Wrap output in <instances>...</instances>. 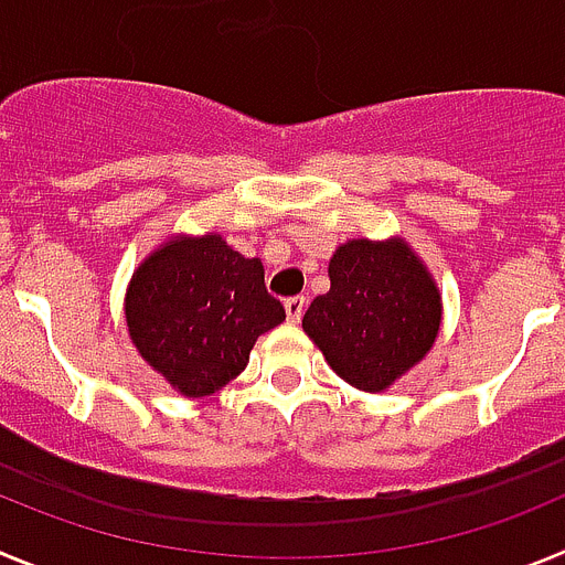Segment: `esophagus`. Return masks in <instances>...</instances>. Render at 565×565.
Wrapping results in <instances>:
<instances>
[{
	"mask_svg": "<svg viewBox=\"0 0 565 565\" xmlns=\"http://www.w3.org/2000/svg\"><path fill=\"white\" fill-rule=\"evenodd\" d=\"M302 313H306V297L286 299V317H288V322H294V326H297L299 319H302Z\"/></svg>",
	"mask_w": 565,
	"mask_h": 565,
	"instance_id": "esophagus-1",
	"label": "esophagus"
}]
</instances>
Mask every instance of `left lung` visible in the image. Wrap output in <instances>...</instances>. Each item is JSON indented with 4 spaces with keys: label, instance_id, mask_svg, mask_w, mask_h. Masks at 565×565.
Here are the masks:
<instances>
[{
    "label": "left lung",
    "instance_id": "obj_1",
    "mask_svg": "<svg viewBox=\"0 0 565 565\" xmlns=\"http://www.w3.org/2000/svg\"><path fill=\"white\" fill-rule=\"evenodd\" d=\"M331 291L311 302L302 331L331 371L364 393H384L436 344L444 302L404 237L348 239L328 263Z\"/></svg>",
    "mask_w": 565,
    "mask_h": 565
}]
</instances>
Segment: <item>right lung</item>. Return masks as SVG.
I'll return each mask as SVG.
<instances>
[{
    "label": "right lung",
    "mask_w": 565,
    "mask_h": 565,
    "mask_svg": "<svg viewBox=\"0 0 565 565\" xmlns=\"http://www.w3.org/2000/svg\"><path fill=\"white\" fill-rule=\"evenodd\" d=\"M124 317L135 351L172 391L212 396L246 371L254 342L286 319L266 268L223 234H174L132 271Z\"/></svg>",
    "instance_id": "1"
}]
</instances>
